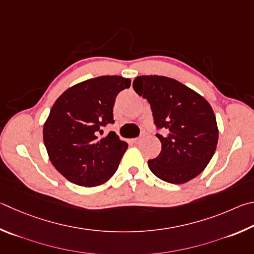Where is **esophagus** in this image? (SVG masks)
Returning <instances> with one entry per match:
<instances>
[{
  "instance_id": "obj_1",
  "label": "esophagus",
  "mask_w": 254,
  "mask_h": 254,
  "mask_svg": "<svg viewBox=\"0 0 254 254\" xmlns=\"http://www.w3.org/2000/svg\"><path fill=\"white\" fill-rule=\"evenodd\" d=\"M132 141H134L135 144H139V141H140V137H137V138H134V139H132Z\"/></svg>"
}]
</instances>
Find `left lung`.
<instances>
[{
  "label": "left lung",
  "instance_id": "8db88e82",
  "mask_svg": "<svg viewBox=\"0 0 254 254\" xmlns=\"http://www.w3.org/2000/svg\"><path fill=\"white\" fill-rule=\"evenodd\" d=\"M134 90L147 99L154 124L162 134L158 156L149 159L155 176L183 184L201 174L215 153L219 130L210 104L183 83L163 75H140Z\"/></svg>",
  "mask_w": 254,
  "mask_h": 254
}]
</instances>
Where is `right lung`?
Listing matches in <instances>:
<instances>
[{
    "mask_svg": "<svg viewBox=\"0 0 254 254\" xmlns=\"http://www.w3.org/2000/svg\"><path fill=\"white\" fill-rule=\"evenodd\" d=\"M130 80L101 75L69 88L58 98L43 127V141L53 166L71 183L97 186L117 171L128 145L114 131L100 138L101 128L114 124L116 97Z\"/></svg>",
    "mask_w": 254,
    "mask_h": 254,
    "instance_id": "add662e5",
    "label": "right lung"
}]
</instances>
